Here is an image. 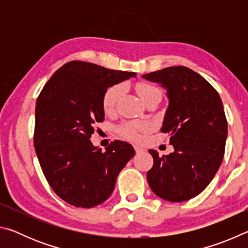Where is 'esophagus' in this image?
<instances>
[{
	"mask_svg": "<svg viewBox=\"0 0 248 248\" xmlns=\"http://www.w3.org/2000/svg\"><path fill=\"white\" fill-rule=\"evenodd\" d=\"M134 150H136V152L139 154V153H142V152H144V150L142 149V148H140L139 145H134Z\"/></svg>",
	"mask_w": 248,
	"mask_h": 248,
	"instance_id": "1",
	"label": "esophagus"
}]
</instances>
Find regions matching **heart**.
Segmentation results:
<instances>
[{"instance_id": "1", "label": "heart", "mask_w": 248, "mask_h": 248, "mask_svg": "<svg viewBox=\"0 0 248 248\" xmlns=\"http://www.w3.org/2000/svg\"><path fill=\"white\" fill-rule=\"evenodd\" d=\"M136 91L139 94L141 99L145 102L153 95L161 93L156 86L146 82H139L136 84ZM123 94V86L120 84L112 85L105 91L103 95V108L105 112H110L115 109L116 104L119 97ZM146 128V124L143 123H124L118 127V132L125 139L129 140H139L140 132Z\"/></svg>"}]
</instances>
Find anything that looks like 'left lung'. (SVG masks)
<instances>
[{
    "label": "left lung",
    "mask_w": 248,
    "mask_h": 248,
    "mask_svg": "<svg viewBox=\"0 0 248 248\" xmlns=\"http://www.w3.org/2000/svg\"><path fill=\"white\" fill-rule=\"evenodd\" d=\"M142 78L159 83L170 99L162 132L174 152L149 150L153 166L146 177L159 198L180 202L198 196L215 177L224 156L228 121L220 95L207 79L186 66H170Z\"/></svg>",
    "instance_id": "left-lung-1"
}]
</instances>
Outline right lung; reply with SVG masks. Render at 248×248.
<instances>
[{
	"label": "right lung",
	"instance_id": "obj_1",
	"mask_svg": "<svg viewBox=\"0 0 248 248\" xmlns=\"http://www.w3.org/2000/svg\"><path fill=\"white\" fill-rule=\"evenodd\" d=\"M134 72L71 61L54 72L36 102L33 145L50 187L65 202L92 208L112 194L120 170L136 152L116 140L106 151L91 142L103 123L108 87L136 78Z\"/></svg>",
	"mask_w": 248,
	"mask_h": 248
}]
</instances>
